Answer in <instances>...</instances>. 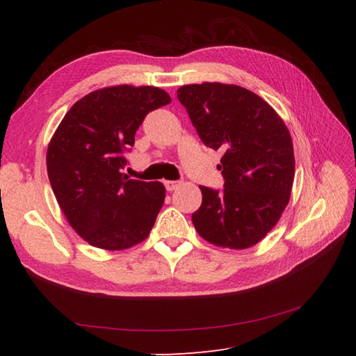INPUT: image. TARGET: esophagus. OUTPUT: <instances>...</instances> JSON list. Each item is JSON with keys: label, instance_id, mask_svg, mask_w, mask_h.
<instances>
[{"label": "esophagus", "instance_id": "1", "mask_svg": "<svg viewBox=\"0 0 356 356\" xmlns=\"http://www.w3.org/2000/svg\"><path fill=\"white\" fill-rule=\"evenodd\" d=\"M179 186H180V182H176V180H166V182H165V188L168 191H174Z\"/></svg>", "mask_w": 356, "mask_h": 356}]
</instances>
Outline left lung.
I'll use <instances>...</instances> for the list:
<instances>
[{
	"label": "left lung",
	"mask_w": 356,
	"mask_h": 356,
	"mask_svg": "<svg viewBox=\"0 0 356 356\" xmlns=\"http://www.w3.org/2000/svg\"><path fill=\"white\" fill-rule=\"evenodd\" d=\"M177 97L203 143L223 151L217 168L225 190L200 186L195 231L218 248L241 251L257 245L291 199L295 157L284 120L259 95L236 84L182 86Z\"/></svg>",
	"instance_id": "obj_1"
}]
</instances>
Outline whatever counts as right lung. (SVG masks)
I'll use <instances>...</instances> for the list:
<instances>
[{"instance_id": "obj_1", "label": "right lung", "mask_w": 356, "mask_h": 356, "mask_svg": "<svg viewBox=\"0 0 356 356\" xmlns=\"http://www.w3.org/2000/svg\"><path fill=\"white\" fill-rule=\"evenodd\" d=\"M171 102L151 86H111L81 97L47 148V172L59 208L92 246L122 251L142 243L165 202L162 182L128 179L124 151L149 111Z\"/></svg>"}]
</instances>
